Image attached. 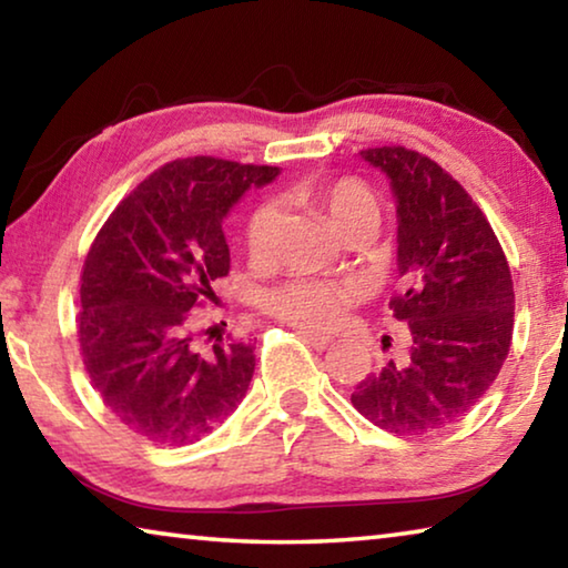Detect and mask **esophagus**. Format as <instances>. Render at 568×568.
<instances>
[{"instance_id":"esophagus-1","label":"esophagus","mask_w":568,"mask_h":568,"mask_svg":"<svg viewBox=\"0 0 568 568\" xmlns=\"http://www.w3.org/2000/svg\"><path fill=\"white\" fill-rule=\"evenodd\" d=\"M297 335H301V338H303L305 343H311L313 348H318V351L328 348V345L333 343L331 335H325V333H315V331H307V328H297Z\"/></svg>"}]
</instances>
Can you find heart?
I'll return each mask as SVG.
<instances>
[{"label": "heart", "mask_w": 568, "mask_h": 568, "mask_svg": "<svg viewBox=\"0 0 568 568\" xmlns=\"http://www.w3.org/2000/svg\"><path fill=\"white\" fill-rule=\"evenodd\" d=\"M297 203L311 205L328 215L331 223L345 233L368 220H378V203L371 187L358 178L307 180L293 190ZM281 210L271 200H263L247 215L245 245L250 257L265 261L273 255ZM355 301V287L351 283L315 281V277H287L261 295L265 313L275 318L301 325V328H331L341 318L343 307Z\"/></svg>", "instance_id": "obj_1"}]
</instances>
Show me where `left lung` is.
Listing matches in <instances>:
<instances>
[{
  "mask_svg": "<svg viewBox=\"0 0 568 568\" xmlns=\"http://www.w3.org/2000/svg\"><path fill=\"white\" fill-rule=\"evenodd\" d=\"M390 178L408 351L355 386L361 416L396 436L446 428L491 388L511 348L514 281L491 223L458 180L416 150H361Z\"/></svg>",
  "mask_w": 568,
  "mask_h": 568,
  "instance_id": "obj_1",
  "label": "left lung"
}]
</instances>
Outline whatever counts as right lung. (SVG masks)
Wrapping results in <instances>:
<instances>
[{"instance_id":"right-lung-1","label":"right lung","mask_w":568,"mask_h":568,"mask_svg":"<svg viewBox=\"0 0 568 568\" xmlns=\"http://www.w3.org/2000/svg\"><path fill=\"white\" fill-rule=\"evenodd\" d=\"M281 168L182 158L152 172L104 220L82 265L77 338L104 406L132 434L185 446L245 398L255 351L220 335L203 348L192 323L230 273L223 217ZM210 331V328H207Z\"/></svg>"}]
</instances>
